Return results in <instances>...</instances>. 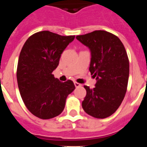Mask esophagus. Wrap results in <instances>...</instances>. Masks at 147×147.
Listing matches in <instances>:
<instances>
[{
    "label": "esophagus",
    "instance_id": "1",
    "mask_svg": "<svg viewBox=\"0 0 147 147\" xmlns=\"http://www.w3.org/2000/svg\"><path fill=\"white\" fill-rule=\"evenodd\" d=\"M74 85H75V87H76V88H79V87H80L81 86V84H80V83H78V82H74Z\"/></svg>",
    "mask_w": 147,
    "mask_h": 147
}]
</instances>
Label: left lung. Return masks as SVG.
I'll list each match as a JSON object with an SVG mask.
<instances>
[{
    "mask_svg": "<svg viewBox=\"0 0 147 147\" xmlns=\"http://www.w3.org/2000/svg\"><path fill=\"white\" fill-rule=\"evenodd\" d=\"M76 38L89 49V71L96 78L94 88L84 86L87 94L82 106L88 115L105 119L117 110L125 96L129 73L127 52L119 37L105 31Z\"/></svg>",
    "mask_w": 147,
    "mask_h": 147,
    "instance_id": "left-lung-1",
    "label": "left lung"
}]
</instances>
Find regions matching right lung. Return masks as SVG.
<instances>
[{
    "label": "right lung",
    "mask_w": 147,
    "mask_h": 147,
    "mask_svg": "<svg viewBox=\"0 0 147 147\" xmlns=\"http://www.w3.org/2000/svg\"><path fill=\"white\" fill-rule=\"evenodd\" d=\"M74 38L42 31L32 35L22 48L17 69L18 88L28 110L40 119L59 115L67 96L74 90L71 80L61 82L52 74L61 54Z\"/></svg>",
    "instance_id": "1"
}]
</instances>
